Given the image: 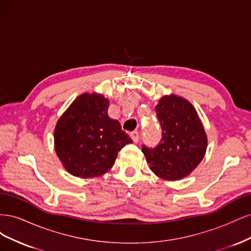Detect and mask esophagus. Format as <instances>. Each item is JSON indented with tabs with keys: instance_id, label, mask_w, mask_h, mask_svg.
<instances>
[{
	"instance_id": "esophagus-1",
	"label": "esophagus",
	"mask_w": 251,
	"mask_h": 251,
	"mask_svg": "<svg viewBox=\"0 0 251 251\" xmlns=\"http://www.w3.org/2000/svg\"><path fill=\"white\" fill-rule=\"evenodd\" d=\"M131 138L133 139L134 142H138L139 141V133L137 131H134L131 133Z\"/></svg>"
}]
</instances>
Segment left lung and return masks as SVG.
I'll list each match as a JSON object with an SVG mask.
<instances>
[{
    "label": "left lung",
    "instance_id": "left-lung-1",
    "mask_svg": "<svg viewBox=\"0 0 251 251\" xmlns=\"http://www.w3.org/2000/svg\"><path fill=\"white\" fill-rule=\"evenodd\" d=\"M161 140L155 148L142 146L150 169L165 180L188 176L203 159L207 138L195 108L176 95L164 96L156 105Z\"/></svg>",
    "mask_w": 251,
    "mask_h": 251
}]
</instances>
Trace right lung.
<instances>
[{
    "instance_id": "1",
    "label": "right lung",
    "mask_w": 251,
    "mask_h": 251,
    "mask_svg": "<svg viewBox=\"0 0 251 251\" xmlns=\"http://www.w3.org/2000/svg\"><path fill=\"white\" fill-rule=\"evenodd\" d=\"M109 100L100 94L78 96L57 121L55 151L73 176L92 178L107 173L118 151L133 140L119 121L108 115Z\"/></svg>"
}]
</instances>
